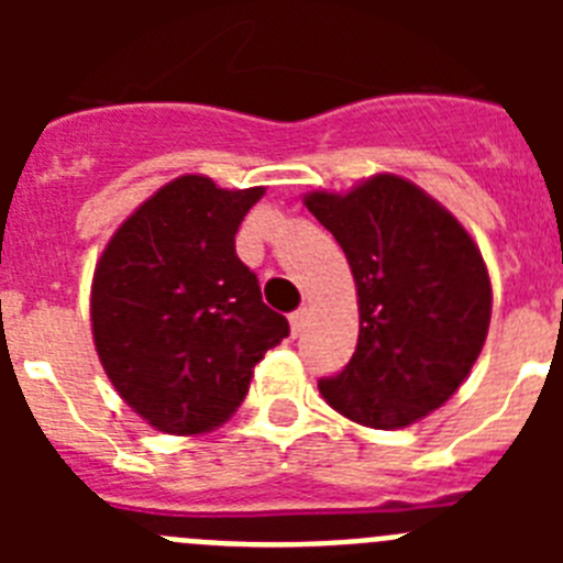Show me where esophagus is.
Returning a JSON list of instances; mask_svg holds the SVG:
<instances>
[{
  "mask_svg": "<svg viewBox=\"0 0 563 563\" xmlns=\"http://www.w3.org/2000/svg\"><path fill=\"white\" fill-rule=\"evenodd\" d=\"M307 324V307H298L296 312L290 316V327H292V335H298V332L305 330Z\"/></svg>",
  "mask_w": 563,
  "mask_h": 563,
  "instance_id": "obj_1",
  "label": "esophagus"
}]
</instances>
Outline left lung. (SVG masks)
I'll return each instance as SVG.
<instances>
[{
  "instance_id": "8db88e82",
  "label": "left lung",
  "mask_w": 563,
  "mask_h": 563,
  "mask_svg": "<svg viewBox=\"0 0 563 563\" xmlns=\"http://www.w3.org/2000/svg\"><path fill=\"white\" fill-rule=\"evenodd\" d=\"M305 202L350 258L361 310L355 355L318 389L361 426H411L460 389L482 352L490 278L479 247L440 202L395 174Z\"/></svg>"
}]
</instances>
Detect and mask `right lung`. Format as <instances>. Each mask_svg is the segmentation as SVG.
<instances>
[{
    "instance_id": "obj_1",
    "label": "right lung",
    "mask_w": 563,
    "mask_h": 563,
    "mask_svg": "<svg viewBox=\"0 0 563 563\" xmlns=\"http://www.w3.org/2000/svg\"><path fill=\"white\" fill-rule=\"evenodd\" d=\"M265 188L168 183L118 228L96 267L92 335L109 380L166 434H202L245 400L290 324L262 301L236 231Z\"/></svg>"
}]
</instances>
